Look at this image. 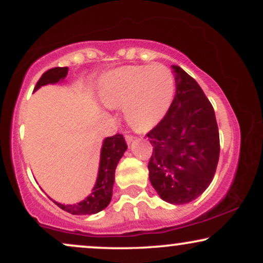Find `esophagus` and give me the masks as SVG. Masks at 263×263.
Here are the masks:
<instances>
[{"mask_svg": "<svg viewBox=\"0 0 263 263\" xmlns=\"http://www.w3.org/2000/svg\"><path fill=\"white\" fill-rule=\"evenodd\" d=\"M132 141H134V136H131V135L126 136V142H127V143H131Z\"/></svg>", "mask_w": 263, "mask_h": 263, "instance_id": "34e87169", "label": "esophagus"}]
</instances>
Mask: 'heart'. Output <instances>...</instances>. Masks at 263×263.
I'll return each mask as SVG.
<instances>
[{
	"mask_svg": "<svg viewBox=\"0 0 263 263\" xmlns=\"http://www.w3.org/2000/svg\"><path fill=\"white\" fill-rule=\"evenodd\" d=\"M176 95V79L165 65L123 66L100 80V98L108 107L123 106L132 128L148 131L167 115Z\"/></svg>",
	"mask_w": 263,
	"mask_h": 263,
	"instance_id": "b5f03b06",
	"label": "heart"
}]
</instances>
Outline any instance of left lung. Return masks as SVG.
<instances>
[{
	"mask_svg": "<svg viewBox=\"0 0 263 263\" xmlns=\"http://www.w3.org/2000/svg\"><path fill=\"white\" fill-rule=\"evenodd\" d=\"M176 96L167 115L147 134L153 146L149 180L163 200L186 204L203 194L218 167L220 138L213 105L180 66H172Z\"/></svg>",
	"mask_w": 263,
	"mask_h": 263,
	"instance_id": "1",
	"label": "left lung"
}]
</instances>
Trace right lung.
I'll return each mask as SVG.
<instances>
[{"mask_svg": "<svg viewBox=\"0 0 263 263\" xmlns=\"http://www.w3.org/2000/svg\"><path fill=\"white\" fill-rule=\"evenodd\" d=\"M66 75H68L66 66L49 69L42 75L34 90H38L39 87L47 85V84H55L60 80H64ZM126 149H127V144H126L122 135L117 134L105 138L101 148L98 179H96L91 194L78 204L64 205L57 203V201H54V203L58 205L60 209L68 211L73 215H91V214H96L104 210L111 201L115 182V171H116L117 163L121 159Z\"/></svg>", "mask_w": 263, "mask_h": 263, "instance_id": "add662e5", "label": "right lung"}]
</instances>
